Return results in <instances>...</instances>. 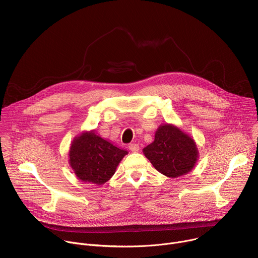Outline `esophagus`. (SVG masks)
Masks as SVG:
<instances>
[{"instance_id":"esophagus-1","label":"esophagus","mask_w":258,"mask_h":258,"mask_svg":"<svg viewBox=\"0 0 258 258\" xmlns=\"http://www.w3.org/2000/svg\"><path fill=\"white\" fill-rule=\"evenodd\" d=\"M128 148H130V150L132 151V152H138L139 150H140V147H139V145L138 144H131L130 146H128Z\"/></svg>"}]
</instances>
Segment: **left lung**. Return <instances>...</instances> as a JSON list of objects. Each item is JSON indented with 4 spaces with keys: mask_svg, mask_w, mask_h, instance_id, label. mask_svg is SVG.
I'll list each match as a JSON object with an SVG mask.
<instances>
[{
    "mask_svg": "<svg viewBox=\"0 0 258 258\" xmlns=\"http://www.w3.org/2000/svg\"><path fill=\"white\" fill-rule=\"evenodd\" d=\"M143 152L159 172L168 177L189 172L198 157L193 139L170 124L159 126L154 142L145 147Z\"/></svg>",
    "mask_w": 258,
    "mask_h": 258,
    "instance_id": "obj_1",
    "label": "left lung"
}]
</instances>
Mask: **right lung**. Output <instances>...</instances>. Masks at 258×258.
<instances>
[{"instance_id":"1","label":"right lung","mask_w":258,"mask_h":258,"mask_svg":"<svg viewBox=\"0 0 258 258\" xmlns=\"http://www.w3.org/2000/svg\"><path fill=\"white\" fill-rule=\"evenodd\" d=\"M127 154L94 132L85 133L72 142L69 163L81 180L103 185L111 178L120 160Z\"/></svg>"}]
</instances>
